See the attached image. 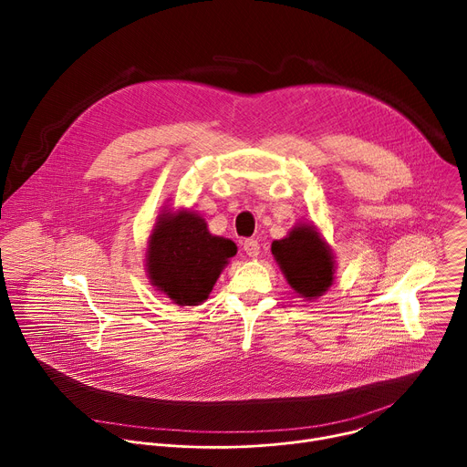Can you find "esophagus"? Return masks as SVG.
I'll list each match as a JSON object with an SVG mask.
<instances>
[{"label":"esophagus","mask_w":467,"mask_h":467,"mask_svg":"<svg viewBox=\"0 0 467 467\" xmlns=\"http://www.w3.org/2000/svg\"><path fill=\"white\" fill-rule=\"evenodd\" d=\"M244 251L249 254V256H258V253H260V245H258V242L254 240V238H247V240H244Z\"/></svg>","instance_id":"34e87169"}]
</instances>
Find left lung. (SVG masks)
<instances>
[{
    "mask_svg": "<svg viewBox=\"0 0 467 467\" xmlns=\"http://www.w3.org/2000/svg\"><path fill=\"white\" fill-rule=\"evenodd\" d=\"M288 285L306 299L323 296L335 279V256L314 225L299 223L286 238L272 244Z\"/></svg>",
    "mask_w": 467,
    "mask_h": 467,
    "instance_id": "obj_1",
    "label": "left lung"
}]
</instances>
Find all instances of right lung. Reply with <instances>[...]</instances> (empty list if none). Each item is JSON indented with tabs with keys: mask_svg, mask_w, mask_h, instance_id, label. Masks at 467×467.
<instances>
[{
	"mask_svg": "<svg viewBox=\"0 0 467 467\" xmlns=\"http://www.w3.org/2000/svg\"><path fill=\"white\" fill-rule=\"evenodd\" d=\"M234 254V242L211 234L202 216L164 211L148 242L146 270L151 285L173 303L193 306L209 297Z\"/></svg>",
	"mask_w": 467,
	"mask_h": 467,
	"instance_id": "1",
	"label": "right lung"
}]
</instances>
